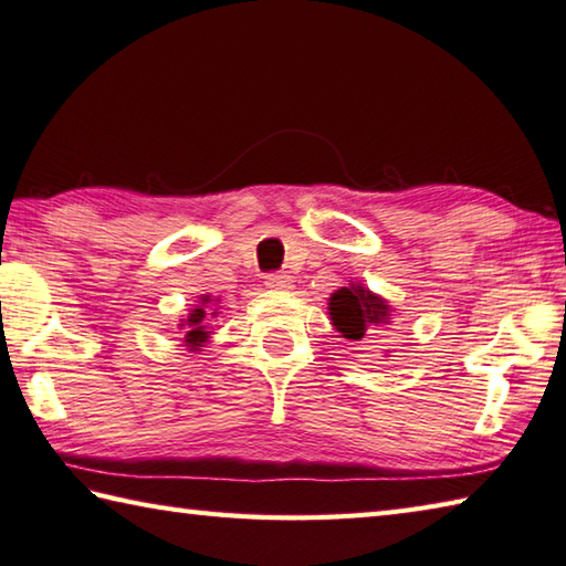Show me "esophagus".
I'll return each mask as SVG.
<instances>
[{"instance_id": "obj_1", "label": "esophagus", "mask_w": 566, "mask_h": 566, "mask_svg": "<svg viewBox=\"0 0 566 566\" xmlns=\"http://www.w3.org/2000/svg\"><path fill=\"white\" fill-rule=\"evenodd\" d=\"M264 284H268L270 290H292V276L286 272H270L264 276Z\"/></svg>"}]
</instances>
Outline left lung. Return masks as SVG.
I'll list each match as a JSON object with an SVG mask.
<instances>
[{
  "mask_svg": "<svg viewBox=\"0 0 566 566\" xmlns=\"http://www.w3.org/2000/svg\"><path fill=\"white\" fill-rule=\"evenodd\" d=\"M328 314L334 326L343 336L350 340H360L373 326L385 324L390 316V306H387L380 296L365 290V286H343L328 302Z\"/></svg>",
  "mask_w": 566,
  "mask_h": 566,
  "instance_id": "8db88e82",
  "label": "left lung"
}]
</instances>
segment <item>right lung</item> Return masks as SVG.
<instances>
[{
  "label": "right lung",
  "instance_id": "1",
  "mask_svg": "<svg viewBox=\"0 0 566 566\" xmlns=\"http://www.w3.org/2000/svg\"><path fill=\"white\" fill-rule=\"evenodd\" d=\"M203 302H208V298H203ZM208 312H210V308H208ZM208 312H203V308H196V312L186 318V324H188L186 326V343H188V346L198 348L201 343H206V338H208V331H206Z\"/></svg>",
  "mask_w": 566,
  "mask_h": 566
}]
</instances>
